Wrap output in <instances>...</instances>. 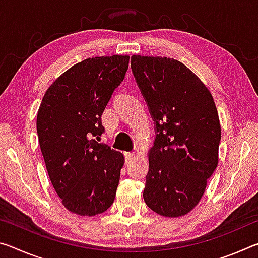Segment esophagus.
<instances>
[{
	"label": "esophagus",
	"instance_id": "34e87169",
	"mask_svg": "<svg viewBox=\"0 0 258 258\" xmlns=\"http://www.w3.org/2000/svg\"><path fill=\"white\" fill-rule=\"evenodd\" d=\"M124 156H125V161L126 163H128V161L133 158L134 154L133 152H124Z\"/></svg>",
	"mask_w": 258,
	"mask_h": 258
}]
</instances>
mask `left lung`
<instances>
[{"mask_svg": "<svg viewBox=\"0 0 258 258\" xmlns=\"http://www.w3.org/2000/svg\"><path fill=\"white\" fill-rule=\"evenodd\" d=\"M131 68L156 126L143 199L161 216H183L197 206L218 164L215 102L180 61L133 55Z\"/></svg>", "mask_w": 258, "mask_h": 258, "instance_id": "obj_1", "label": "left lung"}]
</instances>
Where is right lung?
<instances>
[{"label":"right lung","mask_w":258,"mask_h":258,"mask_svg":"<svg viewBox=\"0 0 258 258\" xmlns=\"http://www.w3.org/2000/svg\"><path fill=\"white\" fill-rule=\"evenodd\" d=\"M128 55L81 61L52 83L37 112V135L47 174L68 211L81 216L106 212L116 197L121 152L95 141L101 116L123 82Z\"/></svg>","instance_id":"obj_1"}]
</instances>
